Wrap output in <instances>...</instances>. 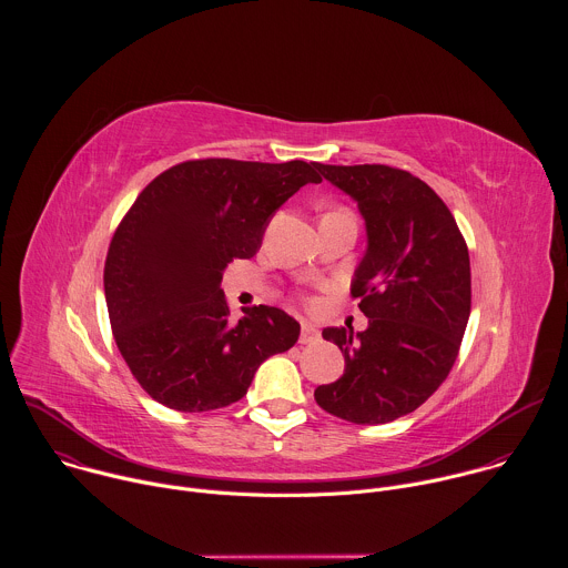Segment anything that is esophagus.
Masks as SVG:
<instances>
[{
    "label": "esophagus",
    "instance_id": "obj_1",
    "mask_svg": "<svg viewBox=\"0 0 568 568\" xmlns=\"http://www.w3.org/2000/svg\"><path fill=\"white\" fill-rule=\"evenodd\" d=\"M298 342H301V344H314V342H318V331L312 326V323H307V321L301 323V337H298Z\"/></svg>",
    "mask_w": 568,
    "mask_h": 568
}]
</instances>
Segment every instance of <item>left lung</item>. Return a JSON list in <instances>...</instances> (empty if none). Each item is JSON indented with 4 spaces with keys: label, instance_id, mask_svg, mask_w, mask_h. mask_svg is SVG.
Wrapping results in <instances>:
<instances>
[{
    "label": "left lung",
    "instance_id": "1",
    "mask_svg": "<svg viewBox=\"0 0 568 568\" xmlns=\"http://www.w3.org/2000/svg\"><path fill=\"white\" fill-rule=\"evenodd\" d=\"M318 173L348 193L364 215L368 247L353 298L368 328H326L344 375L321 384L323 412L355 425H384L416 412L449 375L471 310L465 237L447 204L416 175L384 164Z\"/></svg>",
    "mask_w": 568,
    "mask_h": 568
}]
</instances>
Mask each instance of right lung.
Instances as JSON below:
<instances>
[{
    "mask_svg": "<svg viewBox=\"0 0 568 568\" xmlns=\"http://www.w3.org/2000/svg\"><path fill=\"white\" fill-rule=\"evenodd\" d=\"M316 171L301 159H191L139 193L103 283L114 342L152 399L182 414L229 407L267 357L296 344L301 326L278 307L233 321L220 283L229 263L256 256L278 206L321 182Z\"/></svg>",
    "mask_w": 568,
    "mask_h": 568,
    "instance_id": "1",
    "label": "right lung"
}]
</instances>
